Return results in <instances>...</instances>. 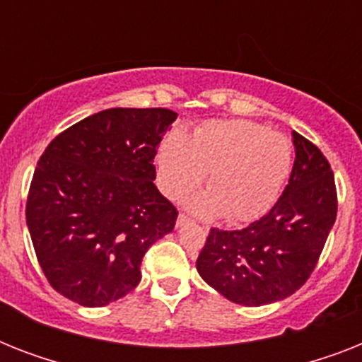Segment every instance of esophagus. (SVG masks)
I'll list each match as a JSON object with an SVG mask.
<instances>
[{
    "mask_svg": "<svg viewBox=\"0 0 362 362\" xmlns=\"http://www.w3.org/2000/svg\"><path fill=\"white\" fill-rule=\"evenodd\" d=\"M189 216L187 214H178V220H176V227H182L186 226V223H189Z\"/></svg>",
    "mask_w": 362,
    "mask_h": 362,
    "instance_id": "34e87169",
    "label": "esophagus"
}]
</instances>
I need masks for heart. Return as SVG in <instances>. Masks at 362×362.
Instances as JSON below:
<instances>
[{
  "label": "heart",
  "mask_w": 362,
  "mask_h": 362,
  "mask_svg": "<svg viewBox=\"0 0 362 362\" xmlns=\"http://www.w3.org/2000/svg\"><path fill=\"white\" fill-rule=\"evenodd\" d=\"M293 167L287 136L246 120H212L192 136L173 133L158 150L159 186L173 201L195 192L209 173L195 212L221 214L229 223H246L267 214L278 201Z\"/></svg>",
  "instance_id": "heart-1"
}]
</instances>
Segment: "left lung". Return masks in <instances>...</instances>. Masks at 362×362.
I'll list each match as a JSON object with an SVG mask.
<instances>
[{
	"label": "left lung",
	"instance_id": "8db88e82",
	"mask_svg": "<svg viewBox=\"0 0 362 362\" xmlns=\"http://www.w3.org/2000/svg\"><path fill=\"white\" fill-rule=\"evenodd\" d=\"M295 163L281 197L244 229L212 227L197 257L210 287L242 306H263L300 289L320 261L337 220L331 163L314 142L293 131Z\"/></svg>",
	"mask_w": 362,
	"mask_h": 362
}]
</instances>
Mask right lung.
Returning a JSON list of instances; mask_svg holds the SVG:
<instances>
[{"label":"right lung","instance_id":"1","mask_svg":"<svg viewBox=\"0 0 362 362\" xmlns=\"http://www.w3.org/2000/svg\"><path fill=\"white\" fill-rule=\"evenodd\" d=\"M169 109H107L62 131L37 161L25 221L48 284L98 308L133 291L148 247L178 210L158 192V144Z\"/></svg>","mask_w":362,"mask_h":362}]
</instances>
